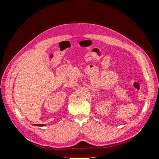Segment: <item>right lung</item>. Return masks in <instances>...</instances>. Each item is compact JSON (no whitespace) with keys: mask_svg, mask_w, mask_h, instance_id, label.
<instances>
[{"mask_svg":"<svg viewBox=\"0 0 159 159\" xmlns=\"http://www.w3.org/2000/svg\"><path fill=\"white\" fill-rule=\"evenodd\" d=\"M34 125H38V126H43V125H36V124H34Z\"/></svg>","mask_w":159,"mask_h":159,"instance_id":"add662e5","label":"right lung"}]
</instances>
